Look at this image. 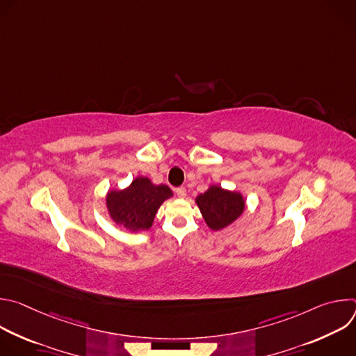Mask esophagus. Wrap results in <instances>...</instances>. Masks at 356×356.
<instances>
[{
    "label": "esophagus",
    "mask_w": 356,
    "mask_h": 356,
    "mask_svg": "<svg viewBox=\"0 0 356 356\" xmlns=\"http://www.w3.org/2000/svg\"><path fill=\"white\" fill-rule=\"evenodd\" d=\"M176 194H177L179 198H184L187 193H186V188H184V187H179V188H176Z\"/></svg>",
    "instance_id": "obj_1"
}]
</instances>
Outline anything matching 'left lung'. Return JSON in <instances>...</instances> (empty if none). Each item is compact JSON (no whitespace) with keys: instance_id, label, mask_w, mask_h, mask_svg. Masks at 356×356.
I'll list each match as a JSON object with an SVG mask.
<instances>
[{"instance_id":"obj_1","label":"left lung","mask_w":356,"mask_h":356,"mask_svg":"<svg viewBox=\"0 0 356 356\" xmlns=\"http://www.w3.org/2000/svg\"><path fill=\"white\" fill-rule=\"evenodd\" d=\"M195 204L207 227L213 231H221L243 214L246 200L241 191L211 184L204 193L195 197Z\"/></svg>"}]
</instances>
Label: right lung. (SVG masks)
Returning <instances> with one entry per match:
<instances>
[{
    "label": "right lung",
    "instance_id": "right-lung-1",
    "mask_svg": "<svg viewBox=\"0 0 356 356\" xmlns=\"http://www.w3.org/2000/svg\"><path fill=\"white\" fill-rule=\"evenodd\" d=\"M173 197L166 184H154L146 176L135 177L125 188H110L106 207L113 222L131 232L147 231L163 202Z\"/></svg>",
    "mask_w": 356,
    "mask_h": 356
}]
</instances>
